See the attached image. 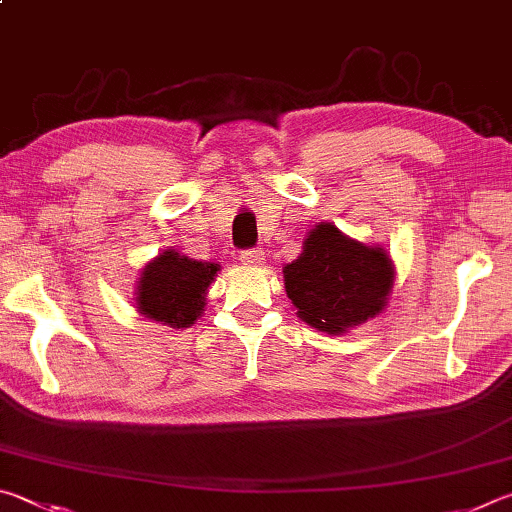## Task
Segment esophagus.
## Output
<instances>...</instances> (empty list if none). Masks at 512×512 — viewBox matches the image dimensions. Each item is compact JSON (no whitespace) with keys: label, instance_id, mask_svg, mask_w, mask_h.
<instances>
[{"label":"esophagus","instance_id":"1","mask_svg":"<svg viewBox=\"0 0 512 512\" xmlns=\"http://www.w3.org/2000/svg\"><path fill=\"white\" fill-rule=\"evenodd\" d=\"M240 263L242 265H251V267L263 265L265 263V251L263 249H245L240 254Z\"/></svg>","mask_w":512,"mask_h":512}]
</instances>
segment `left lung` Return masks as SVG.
<instances>
[{
    "instance_id": "1",
    "label": "left lung",
    "mask_w": 512,
    "mask_h": 512,
    "mask_svg": "<svg viewBox=\"0 0 512 512\" xmlns=\"http://www.w3.org/2000/svg\"><path fill=\"white\" fill-rule=\"evenodd\" d=\"M283 274L297 315L326 333H344L378 315L393 285L389 256L346 238L335 224H317Z\"/></svg>"
}]
</instances>
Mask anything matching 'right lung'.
<instances>
[{
  "instance_id": "1",
  "label": "right lung",
  "mask_w": 512,
  "mask_h": 512,
  "mask_svg": "<svg viewBox=\"0 0 512 512\" xmlns=\"http://www.w3.org/2000/svg\"><path fill=\"white\" fill-rule=\"evenodd\" d=\"M220 267L197 263L168 249L146 265L137 288V308L148 319L186 328L200 317L204 294Z\"/></svg>"
}]
</instances>
